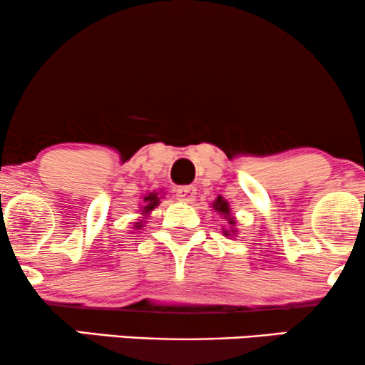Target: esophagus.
<instances>
[{
    "instance_id": "esophagus-1",
    "label": "esophagus",
    "mask_w": 365,
    "mask_h": 365,
    "mask_svg": "<svg viewBox=\"0 0 365 365\" xmlns=\"http://www.w3.org/2000/svg\"><path fill=\"white\" fill-rule=\"evenodd\" d=\"M195 195H197V188L192 187V185L180 187L177 190V197L183 202H193V200H195Z\"/></svg>"
}]
</instances>
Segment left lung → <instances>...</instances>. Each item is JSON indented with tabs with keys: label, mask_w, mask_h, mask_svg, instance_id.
<instances>
[{
	"label": "left lung",
	"mask_w": 365,
	"mask_h": 365,
	"mask_svg": "<svg viewBox=\"0 0 365 365\" xmlns=\"http://www.w3.org/2000/svg\"><path fill=\"white\" fill-rule=\"evenodd\" d=\"M212 207H214V210L215 212H219V214H222L224 215V219L227 220L229 222V225H230V230H225L224 229V234L225 236H230V232H236V227H234V224H236V219H234L232 215H230V209H229V202L227 200H224L222 197H217L215 198V202L214 204H212Z\"/></svg>",
	"instance_id": "8db88e82"
}]
</instances>
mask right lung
Segmentation results:
<instances>
[{"mask_svg": "<svg viewBox=\"0 0 365 365\" xmlns=\"http://www.w3.org/2000/svg\"><path fill=\"white\" fill-rule=\"evenodd\" d=\"M161 195H165V193H161ZM161 195H160V192H150V193H146V195H143L141 207H140V212H141L143 217L140 219V222H135L136 224L135 229L140 230L143 225L146 224V219H148V217H150V212L153 210L155 207L160 205Z\"/></svg>", "mask_w": 365, "mask_h": 365, "instance_id": "obj_1", "label": "right lung"}]
</instances>
